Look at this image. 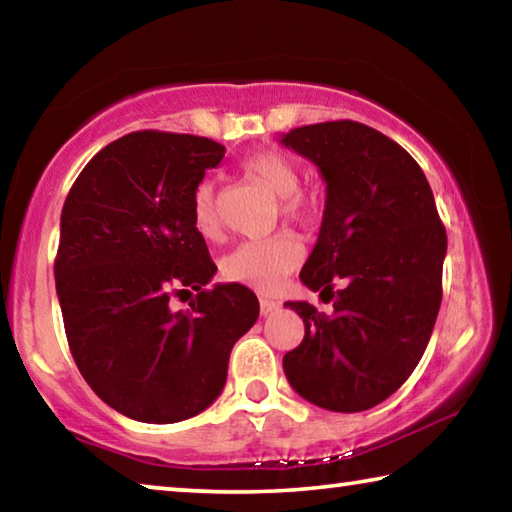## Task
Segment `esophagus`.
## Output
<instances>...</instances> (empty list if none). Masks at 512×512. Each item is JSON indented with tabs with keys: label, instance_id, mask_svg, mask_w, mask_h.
<instances>
[{
	"label": "esophagus",
	"instance_id": "esophagus-1",
	"mask_svg": "<svg viewBox=\"0 0 512 512\" xmlns=\"http://www.w3.org/2000/svg\"><path fill=\"white\" fill-rule=\"evenodd\" d=\"M277 309H280V302H277V300L266 298V296L259 298V311H262V316L273 314V311H277Z\"/></svg>",
	"mask_w": 512,
	"mask_h": 512
}]
</instances>
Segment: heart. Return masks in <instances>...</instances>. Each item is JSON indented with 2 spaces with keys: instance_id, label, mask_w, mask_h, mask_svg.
I'll return each mask as SVG.
<instances>
[{
  "instance_id": "b5f03b06",
  "label": "heart",
  "mask_w": 512,
  "mask_h": 512,
  "mask_svg": "<svg viewBox=\"0 0 512 512\" xmlns=\"http://www.w3.org/2000/svg\"><path fill=\"white\" fill-rule=\"evenodd\" d=\"M241 169L257 180L259 185H264L268 192L282 198V210L291 219H305L311 214V203L298 192L300 173L287 155H282L280 151L250 153L241 162ZM192 216L196 230L203 237L219 235V212H216L212 183H201L196 187ZM300 259V241L289 235H280L273 239H255L239 244L232 253L223 257L221 271L232 282L271 293L300 264Z\"/></svg>"
}]
</instances>
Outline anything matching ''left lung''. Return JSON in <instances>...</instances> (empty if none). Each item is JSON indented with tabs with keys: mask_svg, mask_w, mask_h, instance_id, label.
<instances>
[{
	"mask_svg": "<svg viewBox=\"0 0 512 512\" xmlns=\"http://www.w3.org/2000/svg\"><path fill=\"white\" fill-rule=\"evenodd\" d=\"M280 142L325 180L318 241L300 280L332 314L287 302L305 339L284 354L293 391L320 409L368 411L400 388L422 359L443 300L445 225L420 164L359 121H325ZM344 289L333 291V282Z\"/></svg>",
	"mask_w": 512,
	"mask_h": 512,
	"instance_id": "obj_1",
	"label": "left lung"
}]
</instances>
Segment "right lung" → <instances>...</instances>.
Instances as JSON below:
<instances>
[{
    "mask_svg": "<svg viewBox=\"0 0 512 512\" xmlns=\"http://www.w3.org/2000/svg\"><path fill=\"white\" fill-rule=\"evenodd\" d=\"M225 146L137 131L85 164L60 214L56 293L72 357L126 418L171 424L221 395L232 345L255 325L257 296L216 273L192 201ZM197 291L171 312L173 292Z\"/></svg>",
    "mask_w": 512,
    "mask_h": 512,
    "instance_id": "add662e5",
    "label": "right lung"
}]
</instances>
